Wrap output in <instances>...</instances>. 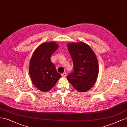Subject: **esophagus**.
Wrapping results in <instances>:
<instances>
[{
	"label": "esophagus",
	"mask_w": 127,
	"mask_h": 127,
	"mask_svg": "<svg viewBox=\"0 0 127 127\" xmlns=\"http://www.w3.org/2000/svg\"><path fill=\"white\" fill-rule=\"evenodd\" d=\"M62 76L63 77H65V76H66V73H65V72L62 73Z\"/></svg>",
	"instance_id": "esophagus-1"
}]
</instances>
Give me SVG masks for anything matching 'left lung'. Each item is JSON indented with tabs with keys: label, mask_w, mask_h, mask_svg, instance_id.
I'll return each instance as SVG.
<instances>
[{
	"label": "left lung",
	"mask_w": 127,
	"mask_h": 127,
	"mask_svg": "<svg viewBox=\"0 0 127 127\" xmlns=\"http://www.w3.org/2000/svg\"><path fill=\"white\" fill-rule=\"evenodd\" d=\"M67 45L74 66L67 80L77 91H87L95 85L99 74L96 56L91 48L83 42L72 43Z\"/></svg>",
	"instance_id": "8db88e82"
}]
</instances>
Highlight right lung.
<instances>
[{
  "label": "right lung",
  "mask_w": 127,
  "mask_h": 127,
  "mask_svg": "<svg viewBox=\"0 0 127 127\" xmlns=\"http://www.w3.org/2000/svg\"><path fill=\"white\" fill-rule=\"evenodd\" d=\"M54 42L43 43L36 48L30 63L29 73L32 83L39 90L48 92L61 78L51 57L58 48Z\"/></svg>",
  "instance_id": "add662e5"
}]
</instances>
